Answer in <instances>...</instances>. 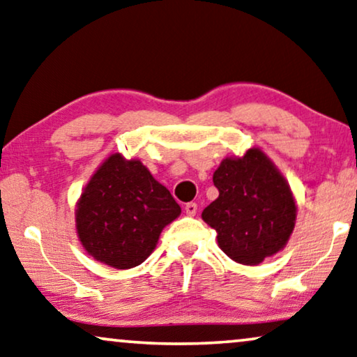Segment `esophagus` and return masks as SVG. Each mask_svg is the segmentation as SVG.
I'll use <instances>...</instances> for the list:
<instances>
[{
	"label": "esophagus",
	"mask_w": 357,
	"mask_h": 357,
	"mask_svg": "<svg viewBox=\"0 0 357 357\" xmlns=\"http://www.w3.org/2000/svg\"><path fill=\"white\" fill-rule=\"evenodd\" d=\"M184 210H185V213H188L189 216H194L195 213H197V204H195V202H189V204H185Z\"/></svg>",
	"instance_id": "1"
}]
</instances>
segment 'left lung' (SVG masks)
Wrapping results in <instances>:
<instances>
[{
	"label": "left lung",
	"instance_id": "8db88e82",
	"mask_svg": "<svg viewBox=\"0 0 357 357\" xmlns=\"http://www.w3.org/2000/svg\"><path fill=\"white\" fill-rule=\"evenodd\" d=\"M220 197L202 218L218 232V245L241 264H258L278 253L295 227L291 190L259 149L225 158L213 174Z\"/></svg>",
	"mask_w": 357,
	"mask_h": 357
}]
</instances>
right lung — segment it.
<instances>
[{"label": "right lung", "mask_w": 357, "mask_h": 357, "mask_svg": "<svg viewBox=\"0 0 357 357\" xmlns=\"http://www.w3.org/2000/svg\"><path fill=\"white\" fill-rule=\"evenodd\" d=\"M181 206L139 160L114 153L79 197L77 231L86 252L116 269L141 264Z\"/></svg>", "instance_id": "obj_1"}]
</instances>
